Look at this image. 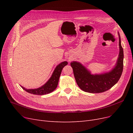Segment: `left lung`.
I'll return each instance as SVG.
<instances>
[{
	"instance_id": "8db88e82",
	"label": "left lung",
	"mask_w": 133,
	"mask_h": 133,
	"mask_svg": "<svg viewBox=\"0 0 133 133\" xmlns=\"http://www.w3.org/2000/svg\"><path fill=\"white\" fill-rule=\"evenodd\" d=\"M118 35L119 57L115 67L110 71L93 75L80 63L73 62L70 63L76 82L82 90L90 93H100L110 89L119 81L123 70L124 53L119 33Z\"/></svg>"
}]
</instances>
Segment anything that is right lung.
<instances>
[{"label": "right lung", "mask_w": 133, "mask_h": 133, "mask_svg": "<svg viewBox=\"0 0 133 133\" xmlns=\"http://www.w3.org/2000/svg\"><path fill=\"white\" fill-rule=\"evenodd\" d=\"M68 62L65 61L62 62L56 66L55 70H54L53 74H52L51 77L48 80V81L43 85L39 87L37 89H27L23 87H21L24 90L28 92L29 93L35 94V95H44L46 94H49L50 92L53 91L56 88H57L59 77L61 74L63 68L66 65Z\"/></svg>", "instance_id": "right-lung-1"}]
</instances>
